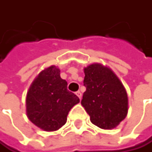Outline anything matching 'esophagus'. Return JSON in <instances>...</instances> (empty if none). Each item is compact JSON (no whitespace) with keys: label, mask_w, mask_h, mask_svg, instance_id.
Returning a JSON list of instances; mask_svg holds the SVG:
<instances>
[{"label":"esophagus","mask_w":152,"mask_h":152,"mask_svg":"<svg viewBox=\"0 0 152 152\" xmlns=\"http://www.w3.org/2000/svg\"><path fill=\"white\" fill-rule=\"evenodd\" d=\"M75 94H77V96L79 97V99H81V98H82V93H81L80 91H77V92L75 93Z\"/></svg>","instance_id":"1"}]
</instances>
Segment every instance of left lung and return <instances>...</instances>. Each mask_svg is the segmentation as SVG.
Returning a JSON list of instances; mask_svg holds the SVG:
<instances>
[{
  "mask_svg": "<svg viewBox=\"0 0 152 152\" xmlns=\"http://www.w3.org/2000/svg\"><path fill=\"white\" fill-rule=\"evenodd\" d=\"M84 92L81 105L90 121L103 129L118 126L128 114L129 99L123 84L107 66L94 63L84 68Z\"/></svg>",
  "mask_w": 152,
  "mask_h": 152,
  "instance_id": "obj_1",
  "label": "left lung"
}]
</instances>
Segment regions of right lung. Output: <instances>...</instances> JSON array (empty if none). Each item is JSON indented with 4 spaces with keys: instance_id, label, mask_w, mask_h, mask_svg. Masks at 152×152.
<instances>
[{
    "instance_id": "add662e5",
    "label": "right lung",
    "mask_w": 152,
    "mask_h": 152,
    "mask_svg": "<svg viewBox=\"0 0 152 152\" xmlns=\"http://www.w3.org/2000/svg\"><path fill=\"white\" fill-rule=\"evenodd\" d=\"M26 114L32 123L45 131H56L66 124L70 109L79 98L67 90L60 69L51 66L41 71L26 95Z\"/></svg>"
}]
</instances>
